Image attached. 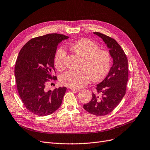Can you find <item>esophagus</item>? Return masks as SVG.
Listing matches in <instances>:
<instances>
[{
	"label": "esophagus",
	"instance_id": "obj_1",
	"mask_svg": "<svg viewBox=\"0 0 150 150\" xmlns=\"http://www.w3.org/2000/svg\"><path fill=\"white\" fill-rule=\"evenodd\" d=\"M70 90H71V91H74V92H76V93H78V92H79V91H80V90H79V89H75V88H70Z\"/></svg>",
	"mask_w": 150,
	"mask_h": 150
}]
</instances>
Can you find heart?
Instances as JSON below:
<instances>
[{
	"label": "heart",
	"mask_w": 150,
	"mask_h": 150,
	"mask_svg": "<svg viewBox=\"0 0 150 150\" xmlns=\"http://www.w3.org/2000/svg\"><path fill=\"white\" fill-rule=\"evenodd\" d=\"M70 47L83 60L80 71L68 70L61 75L60 81L62 85L79 89L86 86L91 79L98 81L107 75L111 64V57L108 52L99 50L98 44L88 39H81L71 44ZM66 55V51L62 47L59 48L55 52V65L59 70L65 67Z\"/></svg>",
	"instance_id": "b5f03b06"
}]
</instances>
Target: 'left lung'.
<instances>
[{
  "instance_id": "left-lung-1",
  "label": "left lung",
  "mask_w": 150,
  "mask_h": 150,
  "mask_svg": "<svg viewBox=\"0 0 150 150\" xmlns=\"http://www.w3.org/2000/svg\"><path fill=\"white\" fill-rule=\"evenodd\" d=\"M93 34L103 40L113 60L106 78L96 85L97 93H93L91 101L83 105L87 112L100 116L111 112L124 98L128 81V60L115 40L101 33L95 32Z\"/></svg>"
}]
</instances>
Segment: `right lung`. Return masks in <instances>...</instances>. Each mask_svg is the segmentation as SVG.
<instances>
[{
  "mask_svg": "<svg viewBox=\"0 0 150 150\" xmlns=\"http://www.w3.org/2000/svg\"><path fill=\"white\" fill-rule=\"evenodd\" d=\"M69 37L47 34L33 38L21 48L15 67L16 83L20 97L30 112L39 116L51 114L59 108L67 88L46 90L52 76L54 57L58 44Z\"/></svg>",
  "mask_w": 150,
  "mask_h": 150,
  "instance_id": "right-lung-1",
  "label": "right lung"
}]
</instances>
